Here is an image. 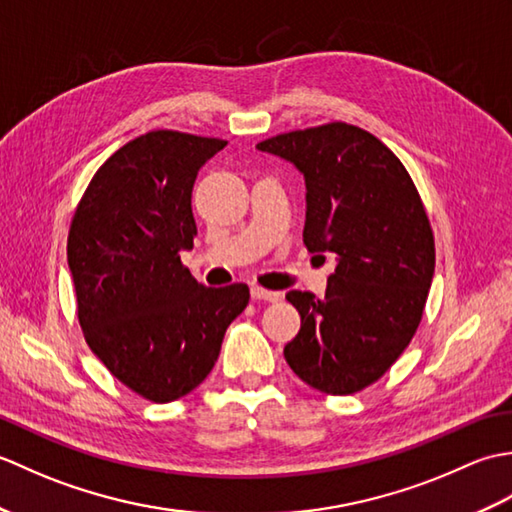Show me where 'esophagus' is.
Wrapping results in <instances>:
<instances>
[{"label":"esophagus","mask_w":512,"mask_h":512,"mask_svg":"<svg viewBox=\"0 0 512 512\" xmlns=\"http://www.w3.org/2000/svg\"><path fill=\"white\" fill-rule=\"evenodd\" d=\"M250 297H253L255 301H279V292H273V290H266L262 286H253L250 288Z\"/></svg>","instance_id":"1"}]
</instances>
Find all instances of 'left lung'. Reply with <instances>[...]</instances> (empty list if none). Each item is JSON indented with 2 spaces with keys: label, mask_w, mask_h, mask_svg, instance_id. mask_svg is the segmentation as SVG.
Masks as SVG:
<instances>
[{
  "label": "left lung",
  "mask_w": 512,
  "mask_h": 512,
  "mask_svg": "<svg viewBox=\"0 0 512 512\" xmlns=\"http://www.w3.org/2000/svg\"><path fill=\"white\" fill-rule=\"evenodd\" d=\"M257 149L303 173V244L336 255L323 299L286 295L301 314L286 361L323 394H356L398 361L422 319L436 244L420 193L394 151L347 123L279 134Z\"/></svg>",
  "instance_id": "left-lung-1"
}]
</instances>
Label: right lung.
I'll return each mask as SVG.
<instances>
[{
  "mask_svg": "<svg viewBox=\"0 0 512 512\" xmlns=\"http://www.w3.org/2000/svg\"><path fill=\"white\" fill-rule=\"evenodd\" d=\"M226 140L156 129L94 173L76 206L68 266L90 350L151 402H171L209 376L224 332L248 306L246 284L206 288L180 262L198 235L191 191Z\"/></svg>",
  "mask_w": 512,
  "mask_h": 512,
  "instance_id": "obj_1",
  "label": "right lung"
}]
</instances>
